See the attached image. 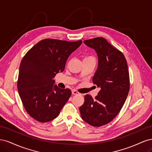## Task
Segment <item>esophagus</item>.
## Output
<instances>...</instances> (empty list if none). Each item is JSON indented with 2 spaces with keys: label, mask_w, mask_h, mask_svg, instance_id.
Masks as SVG:
<instances>
[{
  "label": "esophagus",
  "mask_w": 152,
  "mask_h": 152,
  "mask_svg": "<svg viewBox=\"0 0 152 152\" xmlns=\"http://www.w3.org/2000/svg\"><path fill=\"white\" fill-rule=\"evenodd\" d=\"M72 93L73 94H80L79 92H77L76 90H72Z\"/></svg>",
  "instance_id": "esophagus-1"
}]
</instances>
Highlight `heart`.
<instances>
[{"label":"heart","mask_w":152,"mask_h":152,"mask_svg":"<svg viewBox=\"0 0 152 152\" xmlns=\"http://www.w3.org/2000/svg\"><path fill=\"white\" fill-rule=\"evenodd\" d=\"M84 59H94V58L93 56H88L85 57Z\"/></svg>","instance_id":"b5f03b06"}]
</instances>
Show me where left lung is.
Wrapping results in <instances>:
<instances>
[{
	"label": "left lung",
	"instance_id": "left-lung-1",
	"mask_svg": "<svg viewBox=\"0 0 152 152\" xmlns=\"http://www.w3.org/2000/svg\"><path fill=\"white\" fill-rule=\"evenodd\" d=\"M84 42L97 53L98 65L93 82L100 91L94 99L86 94L79 110L85 122L100 127L111 122L126 102L130 87L127 63L122 53L103 37Z\"/></svg>",
	"mask_w": 152,
	"mask_h": 152
}]
</instances>
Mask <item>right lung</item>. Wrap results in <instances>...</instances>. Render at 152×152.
<instances>
[{
  "mask_svg": "<svg viewBox=\"0 0 152 152\" xmlns=\"http://www.w3.org/2000/svg\"><path fill=\"white\" fill-rule=\"evenodd\" d=\"M82 42L44 39L23 58L18 91L26 112L35 120L48 122L56 118L70 97L71 91L54 85L53 79L63 72L68 58Z\"/></svg>",
  "mask_w": 152,
  "mask_h": 152,
  "instance_id": "1",
  "label": "right lung"
}]
</instances>
